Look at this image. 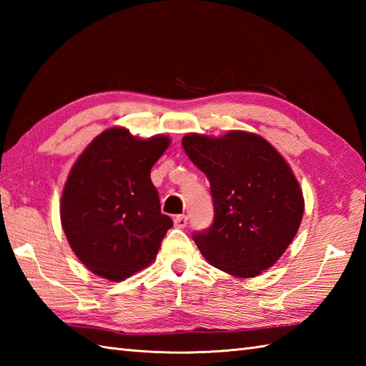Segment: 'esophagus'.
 I'll list each match as a JSON object with an SVG mask.
<instances>
[{
	"label": "esophagus",
	"mask_w": 366,
	"mask_h": 366,
	"mask_svg": "<svg viewBox=\"0 0 366 366\" xmlns=\"http://www.w3.org/2000/svg\"><path fill=\"white\" fill-rule=\"evenodd\" d=\"M187 223H189V217L187 215H184V214L176 215L174 224H176L177 228H185V227H187Z\"/></svg>",
	"instance_id": "1"
}]
</instances>
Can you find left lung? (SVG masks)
<instances>
[{
    "label": "left lung",
    "instance_id": "8db88e82",
    "mask_svg": "<svg viewBox=\"0 0 366 366\" xmlns=\"http://www.w3.org/2000/svg\"><path fill=\"white\" fill-rule=\"evenodd\" d=\"M182 147L211 184L214 220L192 236L209 264L240 278L274 266L303 215L290 165L266 139L239 130L222 138L192 134Z\"/></svg>",
    "mask_w": 366,
    "mask_h": 366
}]
</instances>
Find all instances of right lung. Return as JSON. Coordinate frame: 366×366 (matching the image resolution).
<instances>
[{
	"label": "right lung",
	"instance_id": "add662e5",
	"mask_svg": "<svg viewBox=\"0 0 366 366\" xmlns=\"http://www.w3.org/2000/svg\"><path fill=\"white\" fill-rule=\"evenodd\" d=\"M168 144L162 135L138 139L108 129L75 162L61 223L76 258L96 275L121 282L155 259L173 220L160 212L151 168Z\"/></svg>",
	"mask_w": 366,
	"mask_h": 366
}]
</instances>
